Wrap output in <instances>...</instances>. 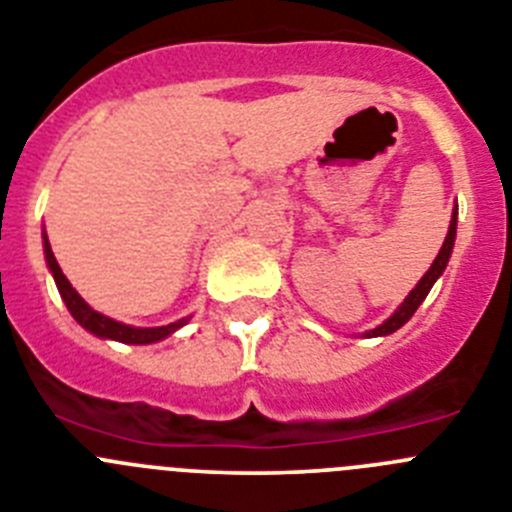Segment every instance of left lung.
<instances>
[{
  "label": "left lung",
  "instance_id": "8db88e82",
  "mask_svg": "<svg viewBox=\"0 0 512 512\" xmlns=\"http://www.w3.org/2000/svg\"><path fill=\"white\" fill-rule=\"evenodd\" d=\"M459 207H454V212H451V223H449V233H446V241H443L441 251H438V256L433 259L431 269L425 271L423 277H420V282L415 284V289L410 292L405 300H402V305L397 307L395 312H392L390 318L384 320L382 325H377L374 330H366L364 336L366 338H377V336H390V333H395V330H400L402 325L408 323L410 318L415 315V310L420 307V302L428 297V292H431L433 284L438 282V277H441L443 271H446V264H449L451 259V251H454V241H456V215H459Z\"/></svg>",
  "mask_w": 512,
  "mask_h": 512
}]
</instances>
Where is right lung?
Returning a JSON list of instances; mask_svg holds the SVG:
<instances>
[{"mask_svg": "<svg viewBox=\"0 0 512 512\" xmlns=\"http://www.w3.org/2000/svg\"><path fill=\"white\" fill-rule=\"evenodd\" d=\"M43 253H45V264H48V269H51L58 292H61V300L66 302V307H69V312L74 315L76 323H79L84 330H89L92 336L107 338V341L133 343V346H146V343L164 341V338H169L171 333H176L182 325L189 323V318H182V320H176V323L158 325V328H135V325H125L120 323V320L107 318V315L97 312L94 307H89L87 302H84V297L71 287V282L66 279L61 266H58L56 256H53L51 243H48V235L45 233H43Z\"/></svg>", "mask_w": 512, "mask_h": 512, "instance_id": "right-lung-1", "label": "right lung"}]
</instances>
